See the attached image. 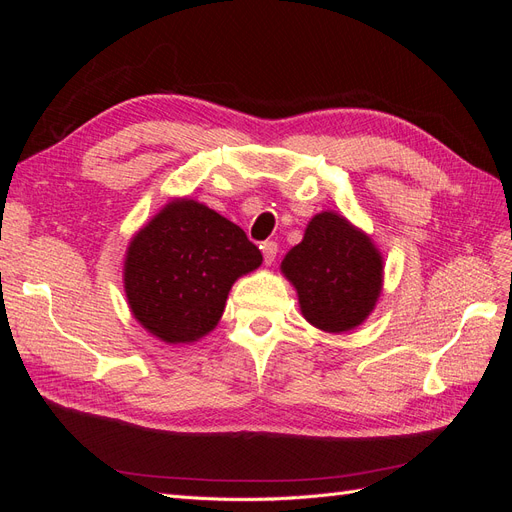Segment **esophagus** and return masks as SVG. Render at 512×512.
<instances>
[{
  "instance_id": "obj_1",
  "label": "esophagus",
  "mask_w": 512,
  "mask_h": 512,
  "mask_svg": "<svg viewBox=\"0 0 512 512\" xmlns=\"http://www.w3.org/2000/svg\"><path fill=\"white\" fill-rule=\"evenodd\" d=\"M260 250H262V258H265V265H271V262L277 256V243L275 241H265L260 245Z\"/></svg>"
}]
</instances>
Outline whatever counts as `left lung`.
Here are the masks:
<instances>
[{"label": "left lung", "instance_id": "left-lung-1", "mask_svg": "<svg viewBox=\"0 0 512 512\" xmlns=\"http://www.w3.org/2000/svg\"><path fill=\"white\" fill-rule=\"evenodd\" d=\"M299 292L303 316L314 327L350 331L374 309L382 286V258L361 230L324 211L307 224L305 237L282 262Z\"/></svg>", "mask_w": 512, "mask_h": 512}]
</instances>
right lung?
I'll return each instance as SVG.
<instances>
[{"label": "right lung", "mask_w": 512, "mask_h": 512, "mask_svg": "<svg viewBox=\"0 0 512 512\" xmlns=\"http://www.w3.org/2000/svg\"><path fill=\"white\" fill-rule=\"evenodd\" d=\"M260 262L237 224L194 200H175L128 247L130 309L162 342H196L218 324L237 277Z\"/></svg>", "instance_id": "add662e5"}]
</instances>
